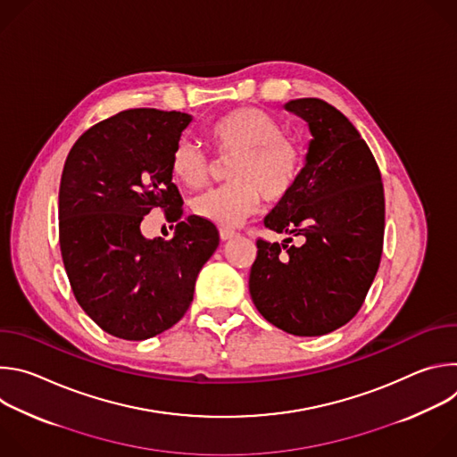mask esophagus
<instances>
[{
	"label": "esophagus",
	"instance_id": "obj_1",
	"mask_svg": "<svg viewBox=\"0 0 457 457\" xmlns=\"http://www.w3.org/2000/svg\"><path fill=\"white\" fill-rule=\"evenodd\" d=\"M233 237H237V231H235V229H229V228H222V229H220V238H222V240H229V238H233Z\"/></svg>",
	"mask_w": 457,
	"mask_h": 457
}]
</instances>
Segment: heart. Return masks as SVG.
Instances as JSON below:
<instances>
[{
    "instance_id": "1",
    "label": "heart",
    "mask_w": 457,
    "mask_h": 457,
    "mask_svg": "<svg viewBox=\"0 0 457 457\" xmlns=\"http://www.w3.org/2000/svg\"><path fill=\"white\" fill-rule=\"evenodd\" d=\"M280 124L264 110L240 106L220 115L208 129L217 154L233 155L226 168L229 179L191 203L199 219L222 228H235L253 215L262 199L282 201L302 173L300 148L280 136ZM170 171L177 182L199 187L208 180V155L187 141L175 145Z\"/></svg>"
}]
</instances>
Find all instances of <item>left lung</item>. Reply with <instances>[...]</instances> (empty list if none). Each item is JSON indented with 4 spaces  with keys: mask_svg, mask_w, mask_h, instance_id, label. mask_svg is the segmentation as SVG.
I'll return each mask as SVG.
<instances>
[{
    "mask_svg": "<svg viewBox=\"0 0 457 457\" xmlns=\"http://www.w3.org/2000/svg\"><path fill=\"white\" fill-rule=\"evenodd\" d=\"M312 139L300 179L266 228L302 237V245L256 240L249 273L254 307L295 337L328 335L360 311L379 268L385 231L383 184L353 122L316 97L284 104Z\"/></svg>",
    "mask_w": 457,
    "mask_h": 457,
    "instance_id": "8db88e82",
    "label": "left lung"
}]
</instances>
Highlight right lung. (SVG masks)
<instances>
[{"label":"right lung","instance_id":"1","mask_svg":"<svg viewBox=\"0 0 457 457\" xmlns=\"http://www.w3.org/2000/svg\"><path fill=\"white\" fill-rule=\"evenodd\" d=\"M182 112L134 108L108 117L76 141L59 186V247L74 296L112 337L141 342L187 311L195 280L219 247L215 224L182 217L170 159ZM179 224L171 241L146 239L154 208Z\"/></svg>","mask_w":457,"mask_h":457}]
</instances>
